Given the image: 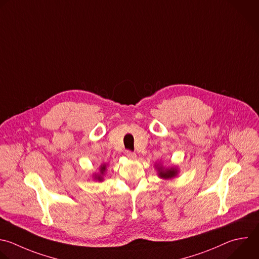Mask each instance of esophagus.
I'll use <instances>...</instances> for the list:
<instances>
[{
    "label": "esophagus",
    "mask_w": 259,
    "mask_h": 259,
    "mask_svg": "<svg viewBox=\"0 0 259 259\" xmlns=\"http://www.w3.org/2000/svg\"><path fill=\"white\" fill-rule=\"evenodd\" d=\"M126 156L129 158V159H136V154L134 153V152H132V151H130V150H127L126 151Z\"/></svg>",
    "instance_id": "1"
}]
</instances>
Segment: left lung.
<instances>
[{
  "instance_id": "left-lung-1",
  "label": "left lung",
  "mask_w": 259,
  "mask_h": 259,
  "mask_svg": "<svg viewBox=\"0 0 259 259\" xmlns=\"http://www.w3.org/2000/svg\"><path fill=\"white\" fill-rule=\"evenodd\" d=\"M155 167L157 169L158 177L161 178V179H165V180L176 177L177 174H178V171H179L177 167H174V166H171V167H163L160 163H157L155 165Z\"/></svg>"
}]
</instances>
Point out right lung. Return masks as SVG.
<instances>
[{"label": "right lung", "mask_w": 259, "mask_h": 259, "mask_svg": "<svg viewBox=\"0 0 259 259\" xmlns=\"http://www.w3.org/2000/svg\"><path fill=\"white\" fill-rule=\"evenodd\" d=\"M106 169H107V164L106 163H104V164H102L101 166H100V174H95V176H94V178H95V180H98V181H103V176H104V174H105V171H106Z\"/></svg>", "instance_id": "right-lung-1"}]
</instances>
